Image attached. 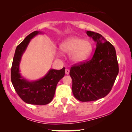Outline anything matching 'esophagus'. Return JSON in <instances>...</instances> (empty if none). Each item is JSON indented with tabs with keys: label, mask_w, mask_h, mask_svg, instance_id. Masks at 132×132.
Here are the masks:
<instances>
[{
	"label": "esophagus",
	"mask_w": 132,
	"mask_h": 132,
	"mask_svg": "<svg viewBox=\"0 0 132 132\" xmlns=\"http://www.w3.org/2000/svg\"><path fill=\"white\" fill-rule=\"evenodd\" d=\"M65 73L66 75H69V70L68 69H65Z\"/></svg>",
	"instance_id": "1"
}]
</instances>
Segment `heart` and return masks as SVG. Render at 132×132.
<instances>
[{"instance_id": "heart-1", "label": "heart", "mask_w": 132, "mask_h": 132, "mask_svg": "<svg viewBox=\"0 0 132 132\" xmlns=\"http://www.w3.org/2000/svg\"><path fill=\"white\" fill-rule=\"evenodd\" d=\"M63 52L70 53V59L73 63H82L87 60L92 53L93 45L89 40H83L78 37L66 39L61 45Z\"/></svg>"}]
</instances>
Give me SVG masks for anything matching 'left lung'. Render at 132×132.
<instances>
[{
	"label": "left lung",
	"mask_w": 132,
	"mask_h": 132,
	"mask_svg": "<svg viewBox=\"0 0 132 132\" xmlns=\"http://www.w3.org/2000/svg\"><path fill=\"white\" fill-rule=\"evenodd\" d=\"M96 42V48L90 60L71 68L72 91L81 102L104 97L110 92L119 74V64L114 46L101 34L86 31Z\"/></svg>",
	"instance_id": "8db88e82"
}]
</instances>
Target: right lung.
Instances as JSON below:
<instances>
[{"instance_id": "1", "label": "right lung", "mask_w": 132, "mask_h": 132, "mask_svg": "<svg viewBox=\"0 0 132 132\" xmlns=\"http://www.w3.org/2000/svg\"><path fill=\"white\" fill-rule=\"evenodd\" d=\"M40 31H35L28 35L16 48L11 68V81L17 94L27 104L46 105L53 99L57 84L65 75L64 67L60 70L50 69L43 78L35 81H28L20 73L21 58L31 39Z\"/></svg>"}]
</instances>
